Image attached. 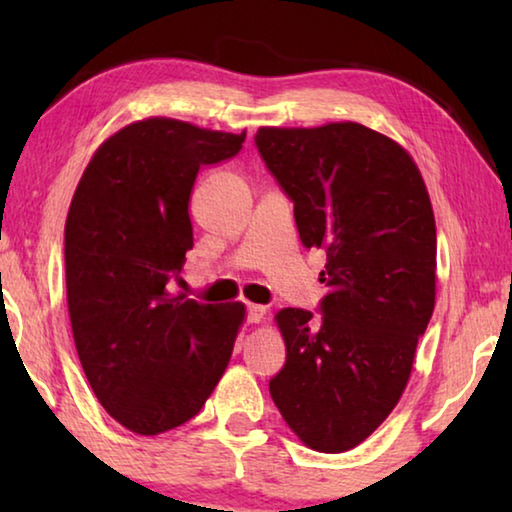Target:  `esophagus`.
Returning a JSON list of instances; mask_svg holds the SVG:
<instances>
[{"mask_svg":"<svg viewBox=\"0 0 512 512\" xmlns=\"http://www.w3.org/2000/svg\"><path fill=\"white\" fill-rule=\"evenodd\" d=\"M264 316H266V307H262V305H248V309H246V320H248L250 325H253V323H262Z\"/></svg>","mask_w":512,"mask_h":512,"instance_id":"esophagus-1","label":"esophagus"}]
</instances>
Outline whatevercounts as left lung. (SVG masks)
<instances>
[{
    "instance_id": "left-lung-1",
    "label": "left lung",
    "mask_w": 512,
    "mask_h": 512,
    "mask_svg": "<svg viewBox=\"0 0 512 512\" xmlns=\"http://www.w3.org/2000/svg\"><path fill=\"white\" fill-rule=\"evenodd\" d=\"M255 146L293 203L305 248L327 255L318 314L287 307V363L268 381L307 447L339 454L395 409L436 302V221L400 144L341 121L259 128Z\"/></svg>"
}]
</instances>
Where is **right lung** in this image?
Masks as SVG:
<instances>
[{
    "mask_svg": "<svg viewBox=\"0 0 512 512\" xmlns=\"http://www.w3.org/2000/svg\"><path fill=\"white\" fill-rule=\"evenodd\" d=\"M246 133L144 119L101 144L65 223L67 307L97 400L142 436L203 409L228 366L244 305L171 296L194 246L189 196L201 167L241 151Z\"/></svg>",
    "mask_w": 512,
    "mask_h": 512,
    "instance_id": "1",
    "label": "right lung"
}]
</instances>
